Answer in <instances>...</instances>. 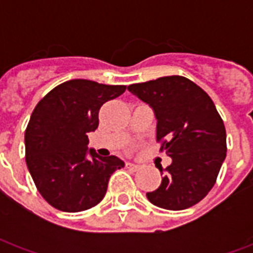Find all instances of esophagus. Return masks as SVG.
I'll use <instances>...</instances> for the list:
<instances>
[{
    "mask_svg": "<svg viewBox=\"0 0 253 253\" xmlns=\"http://www.w3.org/2000/svg\"><path fill=\"white\" fill-rule=\"evenodd\" d=\"M126 168L130 170H138L139 169V165L134 164V163H126Z\"/></svg>",
    "mask_w": 253,
    "mask_h": 253,
    "instance_id": "obj_1",
    "label": "esophagus"
}]
</instances>
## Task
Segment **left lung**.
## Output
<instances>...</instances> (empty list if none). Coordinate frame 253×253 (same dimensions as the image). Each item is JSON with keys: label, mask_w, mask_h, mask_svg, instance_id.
Masks as SVG:
<instances>
[{"label": "left lung", "mask_w": 253, "mask_h": 253, "mask_svg": "<svg viewBox=\"0 0 253 253\" xmlns=\"http://www.w3.org/2000/svg\"><path fill=\"white\" fill-rule=\"evenodd\" d=\"M128 90L154 110L160 152L172 159L159 188L146 194L148 199L167 210L194 206L215 184L226 157V130L212 100L181 76L132 84Z\"/></svg>", "instance_id": "1"}]
</instances>
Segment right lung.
<instances>
[{
	"label": "right lung",
	"instance_id": "obj_1",
	"mask_svg": "<svg viewBox=\"0 0 253 253\" xmlns=\"http://www.w3.org/2000/svg\"><path fill=\"white\" fill-rule=\"evenodd\" d=\"M126 85L89 80L59 84L36 104L25 128V161L36 188L57 210L77 212L101 202L111 175L125 167L115 156L86 159L88 132L99 127L101 105Z\"/></svg>",
	"mask_w": 253,
	"mask_h": 253
}]
</instances>
